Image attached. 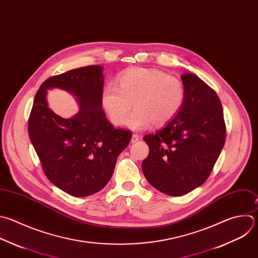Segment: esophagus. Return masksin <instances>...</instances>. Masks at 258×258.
I'll list each match as a JSON object with an SVG mask.
<instances>
[{"mask_svg":"<svg viewBox=\"0 0 258 258\" xmlns=\"http://www.w3.org/2000/svg\"><path fill=\"white\" fill-rule=\"evenodd\" d=\"M139 139H140V137H139L137 134H134V135H133V137H132V143H136V142H138V141H139Z\"/></svg>","mask_w":258,"mask_h":258,"instance_id":"esophagus-1","label":"esophagus"}]
</instances>
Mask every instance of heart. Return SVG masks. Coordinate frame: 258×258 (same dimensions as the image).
<instances>
[{"label": "heart", "mask_w": 258, "mask_h": 258, "mask_svg": "<svg viewBox=\"0 0 258 258\" xmlns=\"http://www.w3.org/2000/svg\"><path fill=\"white\" fill-rule=\"evenodd\" d=\"M116 84L105 86L102 106L111 123L121 125L134 104L136 109L126 119V125L134 131L167 123L185 100L182 81L159 70L131 69L119 75Z\"/></svg>", "instance_id": "heart-1"}]
</instances>
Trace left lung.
<instances>
[{
  "label": "left lung",
  "mask_w": 258,
  "mask_h": 258,
  "mask_svg": "<svg viewBox=\"0 0 258 258\" xmlns=\"http://www.w3.org/2000/svg\"><path fill=\"white\" fill-rule=\"evenodd\" d=\"M185 100L180 111L155 134L143 139L149 155L142 163L149 183L180 197L210 176L226 141L223 107L217 93L194 74L181 76Z\"/></svg>",
  "instance_id": "obj_1"
}]
</instances>
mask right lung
Segmentation results:
<instances>
[{"instance_id":"add662e5","label":"right lung","mask_w":258,"mask_h":258,"mask_svg":"<svg viewBox=\"0 0 258 258\" xmlns=\"http://www.w3.org/2000/svg\"><path fill=\"white\" fill-rule=\"evenodd\" d=\"M103 68L87 66L49 77L35 95L28 134L48 180L73 197H88L110 180L118 155L132 133L116 130L101 105ZM59 88L75 95L80 104L73 119H61L47 106L46 90Z\"/></svg>"}]
</instances>
